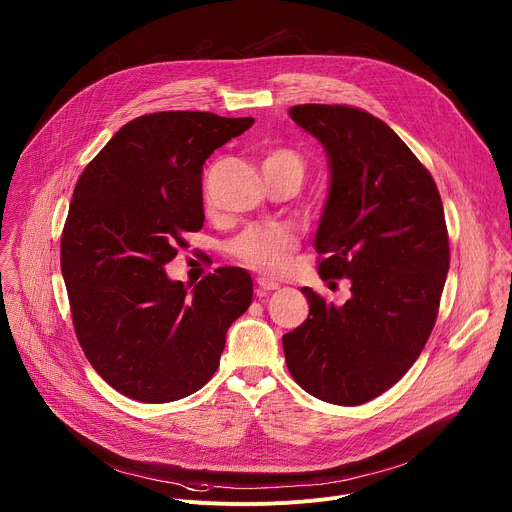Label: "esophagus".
<instances>
[{
    "instance_id": "34e87169",
    "label": "esophagus",
    "mask_w": 512,
    "mask_h": 512,
    "mask_svg": "<svg viewBox=\"0 0 512 512\" xmlns=\"http://www.w3.org/2000/svg\"><path fill=\"white\" fill-rule=\"evenodd\" d=\"M257 285H259V289H257L259 296L265 294V291H273V289L279 287V283H275L273 279H265V277H259V279H257Z\"/></svg>"
}]
</instances>
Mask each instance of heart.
<instances>
[{"mask_svg":"<svg viewBox=\"0 0 512 512\" xmlns=\"http://www.w3.org/2000/svg\"><path fill=\"white\" fill-rule=\"evenodd\" d=\"M265 164L291 166L302 172V160L289 150H277L267 156ZM263 164V166H265ZM298 247V235L289 227H249L239 233L227 247L229 255L241 265L259 273H279L285 269L289 255Z\"/></svg>","mask_w":512,"mask_h":512,"instance_id":"heart-1","label":"heart"}]
</instances>
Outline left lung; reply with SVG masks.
<instances>
[{"label": "left lung", "mask_w": 512, "mask_h": 512, "mask_svg": "<svg viewBox=\"0 0 512 512\" xmlns=\"http://www.w3.org/2000/svg\"><path fill=\"white\" fill-rule=\"evenodd\" d=\"M289 117L324 145L330 166L318 273L350 279L352 296L338 308L302 287L310 314L283 336L285 362L316 399L360 405L391 389L431 334L450 269L444 206L431 174L371 113L296 105Z\"/></svg>", "instance_id": "left-lung-1"}]
</instances>
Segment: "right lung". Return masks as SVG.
Returning a JSON list of instances; mask_svg holds the SVG:
<instances>
[{
  "label": "right lung",
  "instance_id": "add662e5",
  "mask_svg": "<svg viewBox=\"0 0 512 512\" xmlns=\"http://www.w3.org/2000/svg\"><path fill=\"white\" fill-rule=\"evenodd\" d=\"M255 123L162 111L123 125L81 174L60 239L77 338L121 395L170 403L216 373L231 324L253 300L241 267H218L192 291L164 269L204 225L202 166Z\"/></svg>",
  "mask_w": 512,
  "mask_h": 512
}]
</instances>
